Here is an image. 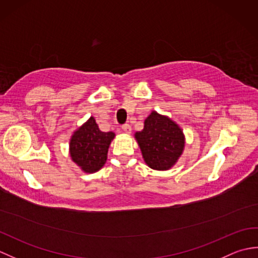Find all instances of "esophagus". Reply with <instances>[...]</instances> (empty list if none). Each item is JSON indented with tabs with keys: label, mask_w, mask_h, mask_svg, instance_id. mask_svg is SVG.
I'll return each instance as SVG.
<instances>
[{
	"label": "esophagus",
	"mask_w": 258,
	"mask_h": 258,
	"mask_svg": "<svg viewBox=\"0 0 258 258\" xmlns=\"http://www.w3.org/2000/svg\"><path fill=\"white\" fill-rule=\"evenodd\" d=\"M122 130H123V132L126 134H130L131 132H132V127H131L130 124H124L122 126Z\"/></svg>",
	"instance_id": "esophagus-1"
}]
</instances>
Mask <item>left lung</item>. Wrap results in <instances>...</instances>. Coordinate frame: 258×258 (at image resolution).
<instances>
[{
	"instance_id": "1",
	"label": "left lung",
	"mask_w": 258,
	"mask_h": 258,
	"mask_svg": "<svg viewBox=\"0 0 258 258\" xmlns=\"http://www.w3.org/2000/svg\"><path fill=\"white\" fill-rule=\"evenodd\" d=\"M145 163L153 169L166 171L182 155L185 138L179 126L167 116L153 111L144 128L135 133Z\"/></svg>"
}]
</instances>
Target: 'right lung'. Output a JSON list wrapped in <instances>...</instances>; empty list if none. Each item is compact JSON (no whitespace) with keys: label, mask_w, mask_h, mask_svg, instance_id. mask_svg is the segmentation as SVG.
I'll return each mask as SVG.
<instances>
[{"label":"right lung","mask_w":258,"mask_h":258,"mask_svg":"<svg viewBox=\"0 0 258 258\" xmlns=\"http://www.w3.org/2000/svg\"><path fill=\"white\" fill-rule=\"evenodd\" d=\"M115 134L102 132L94 117L75 131L70 142V154L85 173H94L106 162L107 152Z\"/></svg>","instance_id":"add662e5"}]
</instances>
